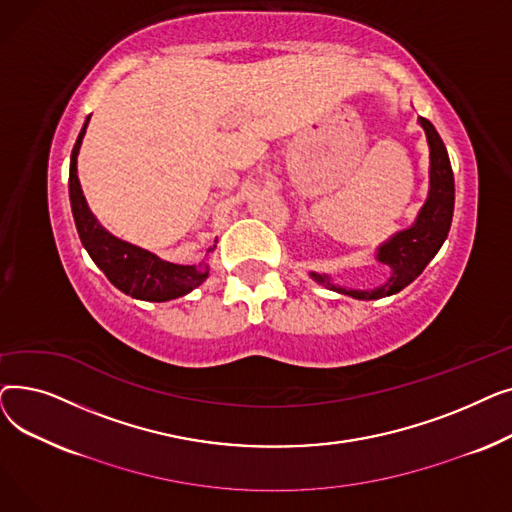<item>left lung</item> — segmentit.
I'll return each instance as SVG.
<instances>
[{
  "label": "left lung",
  "instance_id": "left-lung-1",
  "mask_svg": "<svg viewBox=\"0 0 512 512\" xmlns=\"http://www.w3.org/2000/svg\"><path fill=\"white\" fill-rule=\"evenodd\" d=\"M417 122L425 132L429 147L427 199L409 228L394 232L375 249V261L386 265L390 270L388 278L375 288H346L334 284L332 276L328 274L309 272V278L313 282L359 301H378L384 297H392V294L409 286L444 245L454 211V176L448 151L434 124L421 116L417 118Z\"/></svg>",
  "mask_w": 512,
  "mask_h": 512
}]
</instances>
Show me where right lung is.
I'll list each match as a JSON object with an SVG mask.
<instances>
[{"mask_svg":"<svg viewBox=\"0 0 512 512\" xmlns=\"http://www.w3.org/2000/svg\"><path fill=\"white\" fill-rule=\"evenodd\" d=\"M91 116H87L83 128L78 132V139L74 143L70 155V178H68V191H70V205L74 224L80 236V242L95 261L99 270L107 276L118 290L132 299L151 301V303H166L178 297H184L197 286H201L209 276V263L207 257L215 251V245L207 249V255L197 265H180L157 257L155 253L141 249L132 242H126L114 236L110 230H105L93 211L87 205L78 180V151L83 145L85 132L89 126ZM218 242V240H215Z\"/></svg>","mask_w":512,"mask_h":512,"instance_id":"add662e5","label":"right lung"}]
</instances>
